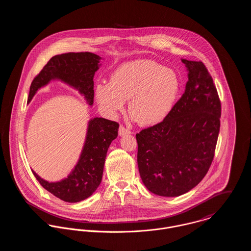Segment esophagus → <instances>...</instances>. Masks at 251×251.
<instances>
[{
    "mask_svg": "<svg viewBox=\"0 0 251 251\" xmlns=\"http://www.w3.org/2000/svg\"><path fill=\"white\" fill-rule=\"evenodd\" d=\"M131 131L128 128H126L124 126H121L119 128V135L120 136H124L126 134H130Z\"/></svg>",
    "mask_w": 251,
    "mask_h": 251,
    "instance_id": "1",
    "label": "esophagus"
}]
</instances>
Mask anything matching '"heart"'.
Listing matches in <instances>:
<instances>
[{"instance_id": "b5f03b06", "label": "heart", "mask_w": 251, "mask_h": 251, "mask_svg": "<svg viewBox=\"0 0 251 251\" xmlns=\"http://www.w3.org/2000/svg\"><path fill=\"white\" fill-rule=\"evenodd\" d=\"M179 90L177 74L152 60H137L120 66L110 83L96 87L100 106L117 115L128 100L130 116L141 126L161 123L171 112Z\"/></svg>"}]
</instances>
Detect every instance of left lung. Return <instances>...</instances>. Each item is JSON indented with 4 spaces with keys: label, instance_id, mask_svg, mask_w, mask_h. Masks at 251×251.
Listing matches in <instances>:
<instances>
[{
    "label": "left lung",
    "instance_id": "8db88e82",
    "mask_svg": "<svg viewBox=\"0 0 251 251\" xmlns=\"http://www.w3.org/2000/svg\"><path fill=\"white\" fill-rule=\"evenodd\" d=\"M181 62L188 72L181 98L161 123L136 134L142 181L165 197L188 192L206 176L220 127L221 104L207 68L201 61Z\"/></svg>",
    "mask_w": 251,
    "mask_h": 251
}]
</instances>
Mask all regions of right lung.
I'll use <instances>...</instances> for the list:
<instances>
[{
	"instance_id": "add662e5",
	"label": "right lung",
	"mask_w": 251,
	"mask_h": 251,
	"mask_svg": "<svg viewBox=\"0 0 251 251\" xmlns=\"http://www.w3.org/2000/svg\"><path fill=\"white\" fill-rule=\"evenodd\" d=\"M101 58L91 52L66 53L52 57L33 80L28 102L37 90L51 80H60L77 90L89 105L94 103V76ZM119 124L103 118L89 121L86 140L72 173L60 181L49 182L33 171L47 191L65 202L76 203L90 197L101 182L108 148L118 136Z\"/></svg>"
}]
</instances>
